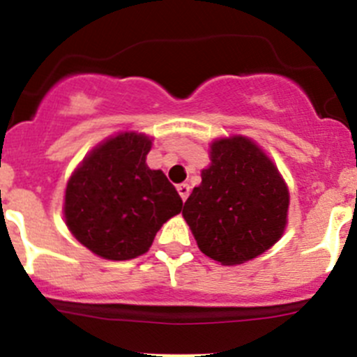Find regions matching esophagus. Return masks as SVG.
<instances>
[{"instance_id":"obj_1","label":"esophagus","mask_w":357,"mask_h":357,"mask_svg":"<svg viewBox=\"0 0 357 357\" xmlns=\"http://www.w3.org/2000/svg\"><path fill=\"white\" fill-rule=\"evenodd\" d=\"M190 185H186V183H181V185H178V193H179V197H181L183 200H186L188 199V195H190Z\"/></svg>"}]
</instances>
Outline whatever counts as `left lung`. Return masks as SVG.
I'll use <instances>...</instances> for the list:
<instances>
[{
	"label": "left lung",
	"instance_id": "1",
	"mask_svg": "<svg viewBox=\"0 0 357 357\" xmlns=\"http://www.w3.org/2000/svg\"><path fill=\"white\" fill-rule=\"evenodd\" d=\"M211 164L185 202L197 245L225 266L243 264L282 238L289 186L264 150L242 135L211 143Z\"/></svg>",
	"mask_w": 357,
	"mask_h": 357
}]
</instances>
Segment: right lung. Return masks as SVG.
<instances>
[{
    "label": "right lung",
    "instance_id": "obj_1",
    "mask_svg": "<svg viewBox=\"0 0 357 357\" xmlns=\"http://www.w3.org/2000/svg\"><path fill=\"white\" fill-rule=\"evenodd\" d=\"M152 138L124 131L96 145L67 181L63 218L88 250L129 261L152 247L157 231L183 207L160 169H150Z\"/></svg>",
    "mask_w": 357,
    "mask_h": 357
}]
</instances>
